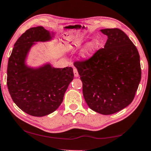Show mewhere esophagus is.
Here are the masks:
<instances>
[{"label":"esophagus","mask_w":151,"mask_h":151,"mask_svg":"<svg viewBox=\"0 0 151 151\" xmlns=\"http://www.w3.org/2000/svg\"><path fill=\"white\" fill-rule=\"evenodd\" d=\"M73 73H74V75H75V77H78V76H79V75H78V73L77 69H76V68H74V69H73Z\"/></svg>","instance_id":"esophagus-1"}]
</instances>
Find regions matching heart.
I'll return each mask as SVG.
<instances>
[{
  "mask_svg": "<svg viewBox=\"0 0 151 151\" xmlns=\"http://www.w3.org/2000/svg\"><path fill=\"white\" fill-rule=\"evenodd\" d=\"M100 46V42L98 39L94 38L88 42L81 50L79 56L83 60H88L96 53Z\"/></svg>",
  "mask_w": 151,
  "mask_h": 151,
  "instance_id": "obj_1",
  "label": "heart"
}]
</instances>
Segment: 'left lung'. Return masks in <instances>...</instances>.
I'll return each mask as SVG.
<instances>
[{
	"mask_svg": "<svg viewBox=\"0 0 151 151\" xmlns=\"http://www.w3.org/2000/svg\"><path fill=\"white\" fill-rule=\"evenodd\" d=\"M104 48L91 58L77 61L83 93L88 106L104 115L116 113L133 101L141 79L140 56L128 35L119 29H104Z\"/></svg>",
	"mask_w": 151,
	"mask_h": 151,
	"instance_id": "1",
	"label": "left lung"
}]
</instances>
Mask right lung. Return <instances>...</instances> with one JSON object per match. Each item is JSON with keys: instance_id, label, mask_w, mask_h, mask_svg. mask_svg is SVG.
I'll return each instance as SVG.
<instances>
[{"instance_id": "add662e5", "label": "right lung", "mask_w": 151, "mask_h": 151, "mask_svg": "<svg viewBox=\"0 0 151 151\" xmlns=\"http://www.w3.org/2000/svg\"><path fill=\"white\" fill-rule=\"evenodd\" d=\"M50 33L42 26L29 29L17 40L7 67V87L14 103L25 113L42 117L58 108L69 84L73 69L54 68L46 63L37 68L28 66L26 58L36 42L52 40Z\"/></svg>"}]
</instances>
